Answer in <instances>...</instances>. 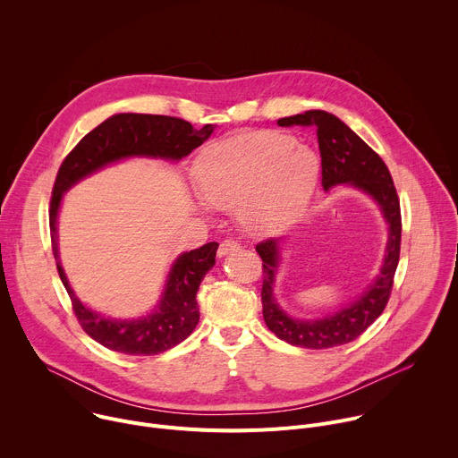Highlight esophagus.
<instances>
[{"instance_id":"obj_1","label":"esophagus","mask_w":458,"mask_h":458,"mask_svg":"<svg viewBox=\"0 0 458 458\" xmlns=\"http://www.w3.org/2000/svg\"><path fill=\"white\" fill-rule=\"evenodd\" d=\"M239 248H241V246H239V242L226 239V241H223V242L219 244V248H217V255H219V257H225V255H228V253H232V251H235V250H239Z\"/></svg>"}]
</instances>
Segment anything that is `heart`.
Wrapping results in <instances>:
<instances>
[{
  "mask_svg": "<svg viewBox=\"0 0 458 458\" xmlns=\"http://www.w3.org/2000/svg\"><path fill=\"white\" fill-rule=\"evenodd\" d=\"M317 156L283 132H248L214 143L193 161L199 198L216 208L239 205L253 232L288 225L308 203L318 179Z\"/></svg>",
  "mask_w": 458,
  "mask_h": 458,
  "instance_id": "heart-1",
  "label": "heart"
}]
</instances>
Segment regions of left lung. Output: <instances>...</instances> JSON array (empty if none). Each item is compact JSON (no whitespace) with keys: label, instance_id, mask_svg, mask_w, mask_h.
<instances>
[{"label":"left lung","instance_id":"1","mask_svg":"<svg viewBox=\"0 0 458 458\" xmlns=\"http://www.w3.org/2000/svg\"><path fill=\"white\" fill-rule=\"evenodd\" d=\"M279 126H315L322 165V188L330 191L334 186L357 188L369 195L378 207L387 225V242L377 277L355 301L334 313L317 318H297L286 313L276 301V281L281 268V237L267 239L255 246L263 259V317L281 341L308 348L324 350L343 346L355 341L368 326L384 311L401 253V205L397 190L391 181L384 161L375 154L353 130L337 115L324 110H306L304 114L283 117Z\"/></svg>","mask_w":458,"mask_h":458}]
</instances>
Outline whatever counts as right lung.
<instances>
[{
	"instance_id": "add662e5",
	"label": "right lung",
	"mask_w": 458,
	"mask_h": 458,
	"mask_svg": "<svg viewBox=\"0 0 458 458\" xmlns=\"http://www.w3.org/2000/svg\"><path fill=\"white\" fill-rule=\"evenodd\" d=\"M214 124L193 128L188 121L152 114H114L89 132L59 166L50 201V237L57 274L81 328L101 346L126 355H157L182 343L199 322L195 295L216 265L217 242L175 257L154 310L138 318H114L83 304L64 274L57 248V216L63 195L85 177L130 157L181 161L201 147Z\"/></svg>"
}]
</instances>
